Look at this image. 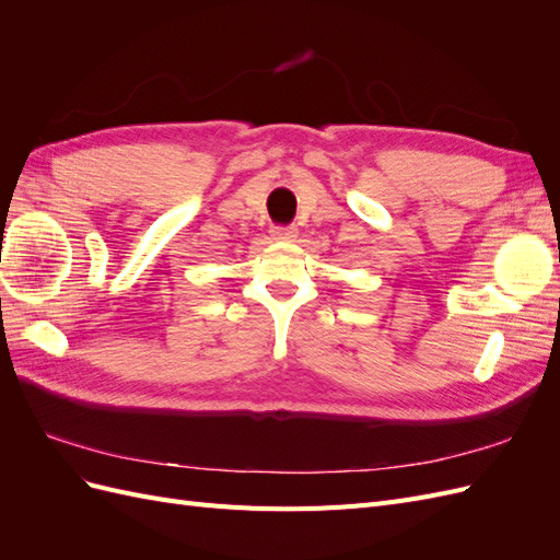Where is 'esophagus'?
Segmentation results:
<instances>
[{"instance_id":"34e87169","label":"esophagus","mask_w":560,"mask_h":560,"mask_svg":"<svg viewBox=\"0 0 560 560\" xmlns=\"http://www.w3.org/2000/svg\"><path fill=\"white\" fill-rule=\"evenodd\" d=\"M270 235H273L276 241L292 243L296 238V229L294 226H273V229H270Z\"/></svg>"}]
</instances>
